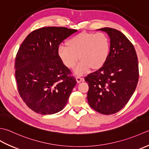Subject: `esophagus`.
Wrapping results in <instances>:
<instances>
[{
	"instance_id": "1",
	"label": "esophagus",
	"mask_w": 149,
	"mask_h": 149,
	"mask_svg": "<svg viewBox=\"0 0 149 149\" xmlns=\"http://www.w3.org/2000/svg\"><path fill=\"white\" fill-rule=\"evenodd\" d=\"M76 80H77L78 83H80V82H81V81L84 80V78L81 77V76H77V77H76Z\"/></svg>"
}]
</instances>
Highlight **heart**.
<instances>
[{"instance_id":"obj_1","label":"heart","mask_w":149,"mask_h":149,"mask_svg":"<svg viewBox=\"0 0 149 149\" xmlns=\"http://www.w3.org/2000/svg\"><path fill=\"white\" fill-rule=\"evenodd\" d=\"M66 44L59 45L58 56L63 64L69 69L74 68L80 58L81 61L74 69L77 74L86 73L91 68H101L107 60L110 51L109 38L100 32L79 33L69 38Z\"/></svg>"}]
</instances>
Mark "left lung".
I'll return each mask as SVG.
<instances>
[{
	"label": "left lung",
	"instance_id": "left-lung-1",
	"mask_svg": "<svg viewBox=\"0 0 149 149\" xmlns=\"http://www.w3.org/2000/svg\"><path fill=\"white\" fill-rule=\"evenodd\" d=\"M110 37V51L101 68L85 77L91 107L103 114L120 111L134 93L139 79L137 54L122 33L110 28L100 29Z\"/></svg>",
	"mask_w": 149,
	"mask_h": 149
}]
</instances>
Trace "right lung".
Masks as SVG:
<instances>
[{
	"instance_id": "right-lung-1",
	"label": "right lung",
	"mask_w": 149,
	"mask_h": 149,
	"mask_svg": "<svg viewBox=\"0 0 149 149\" xmlns=\"http://www.w3.org/2000/svg\"><path fill=\"white\" fill-rule=\"evenodd\" d=\"M77 30L44 27L24 39L15 58L17 89L29 108L42 115L62 111L77 80L57 54L60 43Z\"/></svg>"
}]
</instances>
